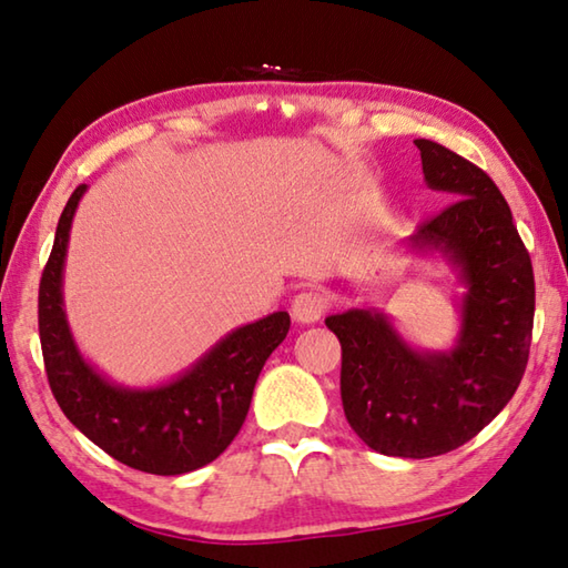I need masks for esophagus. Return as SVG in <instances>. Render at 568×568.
Segmentation results:
<instances>
[{"instance_id":"1","label":"esophagus","mask_w":568,"mask_h":568,"mask_svg":"<svg viewBox=\"0 0 568 568\" xmlns=\"http://www.w3.org/2000/svg\"><path fill=\"white\" fill-rule=\"evenodd\" d=\"M325 310H327V297L315 291L297 293L291 305L293 320L300 322V325H315V322L325 315Z\"/></svg>"}]
</instances>
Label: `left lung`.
Masks as SVG:
<instances>
[{
  "instance_id": "8db88e82",
  "label": "left lung",
  "mask_w": 568,
  "mask_h": 568,
  "mask_svg": "<svg viewBox=\"0 0 568 568\" xmlns=\"http://www.w3.org/2000/svg\"><path fill=\"white\" fill-rule=\"evenodd\" d=\"M424 180L453 202L404 246L458 277V337L448 349L410 344L379 307H352L325 325L342 344V406L382 455L433 458L475 438L525 374L535 273L505 196L483 170L433 140H414Z\"/></svg>"
}]
</instances>
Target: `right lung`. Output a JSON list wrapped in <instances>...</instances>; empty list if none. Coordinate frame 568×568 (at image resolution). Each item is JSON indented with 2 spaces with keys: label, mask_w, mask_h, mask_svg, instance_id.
<instances>
[{
  "label": "right lung",
  "mask_w": 568,
  "mask_h": 568,
  "mask_svg": "<svg viewBox=\"0 0 568 568\" xmlns=\"http://www.w3.org/2000/svg\"><path fill=\"white\" fill-rule=\"evenodd\" d=\"M85 189L78 186L63 209L39 285V335L51 392L65 418L128 468L152 475L204 468L241 430L258 374L291 329V315L277 310L231 329L170 382L125 386L108 379L78 349L63 303L71 224Z\"/></svg>",
  "instance_id": "1"
}]
</instances>
